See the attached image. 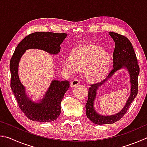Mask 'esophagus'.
Here are the masks:
<instances>
[{
    "label": "esophagus",
    "instance_id": "34e87169",
    "mask_svg": "<svg viewBox=\"0 0 147 147\" xmlns=\"http://www.w3.org/2000/svg\"><path fill=\"white\" fill-rule=\"evenodd\" d=\"M80 83V82L79 80H78V79H74V80H73V81L71 82V87H74L76 86V85H79Z\"/></svg>",
    "mask_w": 147,
    "mask_h": 147
}]
</instances>
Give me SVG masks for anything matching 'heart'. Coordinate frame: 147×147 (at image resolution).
Segmentation results:
<instances>
[{"label": "heart", "instance_id": "b5f03b06", "mask_svg": "<svg viewBox=\"0 0 147 147\" xmlns=\"http://www.w3.org/2000/svg\"><path fill=\"white\" fill-rule=\"evenodd\" d=\"M109 63L110 57L103 51L102 47L95 44H85L74 49L71 57L63 58L61 64L67 73L86 70L87 78L91 82H98L107 73Z\"/></svg>", "mask_w": 147, "mask_h": 147}]
</instances>
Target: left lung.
Returning <instances> with one entry per match:
<instances>
[{
  "label": "left lung",
  "instance_id": "obj_1",
  "mask_svg": "<svg viewBox=\"0 0 147 147\" xmlns=\"http://www.w3.org/2000/svg\"><path fill=\"white\" fill-rule=\"evenodd\" d=\"M109 34L115 42V47L113 53L114 68L109 74L107 78L103 81L98 84L90 85V87L88 92V100L85 105L87 117L92 123L96 125L111 124L119 121L127 113L130 104L138 94L140 67L138 64L136 55L131 42L126 36L111 31L109 32ZM122 68H126L130 74L131 87L129 99L124 107L118 113L111 116L101 115L95 111L94 107V101L97 94V88L108 79L110 78L116 71Z\"/></svg>",
  "mask_w": 147,
  "mask_h": 147
}]
</instances>
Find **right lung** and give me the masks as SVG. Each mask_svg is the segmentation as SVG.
<instances>
[{"instance_id": "obj_1", "label": "right lung", "mask_w": 147, "mask_h": 147, "mask_svg": "<svg viewBox=\"0 0 147 147\" xmlns=\"http://www.w3.org/2000/svg\"><path fill=\"white\" fill-rule=\"evenodd\" d=\"M66 36V33L51 32L31 33L18 44L11 58V89L21 111L32 121L50 122L57 119L61 113V101L70 84L67 80H53L43 99L39 103L34 102L26 94L25 87L18 77V69L20 58L26 51L29 49H38L51 55H57L60 52V44Z\"/></svg>"}]
</instances>
